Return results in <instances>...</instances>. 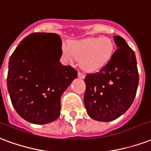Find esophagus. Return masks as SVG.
Here are the masks:
<instances>
[{
	"label": "esophagus",
	"instance_id": "34e87169",
	"mask_svg": "<svg viewBox=\"0 0 151 151\" xmlns=\"http://www.w3.org/2000/svg\"><path fill=\"white\" fill-rule=\"evenodd\" d=\"M78 77L80 78V79H83V78H84V75H83L82 72H80V71H79V72H78Z\"/></svg>",
	"mask_w": 151,
	"mask_h": 151
}]
</instances>
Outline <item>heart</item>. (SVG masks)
Wrapping results in <instances>:
<instances>
[{"mask_svg":"<svg viewBox=\"0 0 151 151\" xmlns=\"http://www.w3.org/2000/svg\"><path fill=\"white\" fill-rule=\"evenodd\" d=\"M114 53V44L108 37L88 38L69 41L63 44L61 54L66 62L79 60L80 68L88 72H95L105 67Z\"/></svg>","mask_w":151,"mask_h":151,"instance_id":"heart-1","label":"heart"}]
</instances>
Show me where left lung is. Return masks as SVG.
Listing matches in <instances>:
<instances>
[{
  "mask_svg": "<svg viewBox=\"0 0 151 151\" xmlns=\"http://www.w3.org/2000/svg\"><path fill=\"white\" fill-rule=\"evenodd\" d=\"M114 41L118 49L109 63L84 79V106L89 116L99 122L113 121L128 110L139 81L134 50L121 36Z\"/></svg>",
  "mask_w": 151,
  "mask_h": 151,
  "instance_id": "1",
  "label": "left lung"
}]
</instances>
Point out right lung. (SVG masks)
I'll list each match as a JSON object with an SVG mask.
<instances>
[{"mask_svg": "<svg viewBox=\"0 0 151 151\" xmlns=\"http://www.w3.org/2000/svg\"><path fill=\"white\" fill-rule=\"evenodd\" d=\"M62 41L52 33H33L24 38L9 62L7 88L17 113L27 122L44 125L60 115V99L77 71L59 59Z\"/></svg>", "mask_w": 151, "mask_h": 151, "instance_id": "1", "label": "right lung"}]
</instances>
